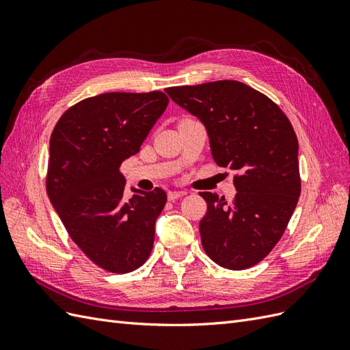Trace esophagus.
<instances>
[{
  "mask_svg": "<svg viewBox=\"0 0 350 350\" xmlns=\"http://www.w3.org/2000/svg\"><path fill=\"white\" fill-rule=\"evenodd\" d=\"M185 194H187L185 191H169V193H167V198H169V200H176V198L184 197Z\"/></svg>",
  "mask_w": 350,
  "mask_h": 350,
  "instance_id": "34e87169",
  "label": "esophagus"
}]
</instances>
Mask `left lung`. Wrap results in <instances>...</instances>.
I'll return each mask as SVG.
<instances>
[{
    "mask_svg": "<svg viewBox=\"0 0 350 350\" xmlns=\"http://www.w3.org/2000/svg\"><path fill=\"white\" fill-rule=\"evenodd\" d=\"M166 93L204 124L215 162L238 172L232 203L200 193L207 203L200 220L206 254L229 270L256 266L282 238L301 194L291 121L266 94L235 80L167 88Z\"/></svg>",
    "mask_w": 350,
    "mask_h": 350,
    "instance_id": "obj_1",
    "label": "left lung"
}]
</instances>
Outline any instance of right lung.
I'll use <instances>...</instances> for the list:
<instances>
[{
	"label": "right lung",
	"mask_w": 350,
	"mask_h": 350,
	"mask_svg": "<svg viewBox=\"0 0 350 350\" xmlns=\"http://www.w3.org/2000/svg\"><path fill=\"white\" fill-rule=\"evenodd\" d=\"M163 92H111L74 105L49 142L46 191L70 238L100 269L130 273L149 258L166 193L131 188L121 163L140 146L166 107Z\"/></svg>",
	"instance_id": "1"
}]
</instances>
